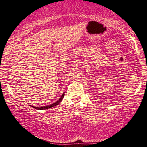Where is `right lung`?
I'll use <instances>...</instances> for the list:
<instances>
[{
  "mask_svg": "<svg viewBox=\"0 0 147 147\" xmlns=\"http://www.w3.org/2000/svg\"><path fill=\"white\" fill-rule=\"evenodd\" d=\"M64 95H65V93H63V94H62L60 98H59L58 100H57L56 102H55L53 103V104H51V105H49V106H43V107H35V106H31L33 108H35L36 109H40V110H41V109H49V108H53V107H54V106H56L57 105H58V104L62 101V99H63Z\"/></svg>",
  "mask_w": 147,
  "mask_h": 147,
  "instance_id": "add662e5",
  "label": "right lung"
}]
</instances>
